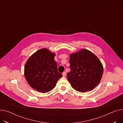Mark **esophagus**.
Here are the masks:
<instances>
[{
	"label": "esophagus",
	"mask_w": 123,
	"mask_h": 123,
	"mask_svg": "<svg viewBox=\"0 0 123 123\" xmlns=\"http://www.w3.org/2000/svg\"><path fill=\"white\" fill-rule=\"evenodd\" d=\"M62 75H63V77H65V76H66V72H64L63 73H62Z\"/></svg>",
	"instance_id": "esophagus-1"
}]
</instances>
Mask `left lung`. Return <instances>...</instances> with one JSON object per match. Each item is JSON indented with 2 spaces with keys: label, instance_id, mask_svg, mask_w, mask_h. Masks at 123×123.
Listing matches in <instances>:
<instances>
[{
  "label": "left lung",
  "instance_id": "8db88e82",
  "mask_svg": "<svg viewBox=\"0 0 123 123\" xmlns=\"http://www.w3.org/2000/svg\"><path fill=\"white\" fill-rule=\"evenodd\" d=\"M69 61L71 71L67 76L74 89L85 92L92 91L99 83L103 73V65L91 51L82 49L72 53Z\"/></svg>",
  "mask_w": 123,
  "mask_h": 123
}]
</instances>
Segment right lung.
Masks as SVG:
<instances>
[{"instance_id":"add662e5","label":"right lung","mask_w":123,"mask_h":123,"mask_svg":"<svg viewBox=\"0 0 123 123\" xmlns=\"http://www.w3.org/2000/svg\"><path fill=\"white\" fill-rule=\"evenodd\" d=\"M55 54L46 48H42L32 54L24 67V75L29 85L42 93L53 89L62 76L57 70L54 60Z\"/></svg>"}]
</instances>
